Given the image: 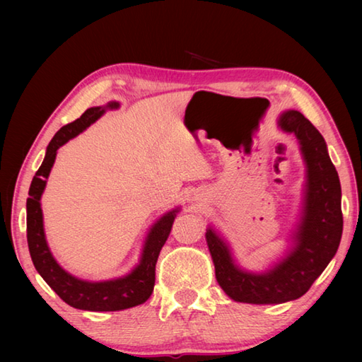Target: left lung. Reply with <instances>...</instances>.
Here are the masks:
<instances>
[{"label": "left lung", "instance_id": "1", "mask_svg": "<svg viewBox=\"0 0 362 362\" xmlns=\"http://www.w3.org/2000/svg\"><path fill=\"white\" fill-rule=\"evenodd\" d=\"M279 124L286 132L296 134L308 166L303 221L294 250L274 271L261 275L240 271L230 258L227 245L213 230H206L216 280L236 302L283 303L302 297L324 272L341 243V183L324 136L297 110L284 112Z\"/></svg>", "mask_w": 362, "mask_h": 362}]
</instances>
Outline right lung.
<instances>
[{"label":"right lung","instance_id":"add662e5","mask_svg":"<svg viewBox=\"0 0 362 362\" xmlns=\"http://www.w3.org/2000/svg\"><path fill=\"white\" fill-rule=\"evenodd\" d=\"M110 109H117L118 103L109 104ZM104 110L101 107H91L82 117L70 124L64 126L54 135L51 143L46 149V156L42 166L35 173L33 183L29 188V197L26 201V232H28V245L29 253L37 272L43 276V280L49 284L54 292L73 308L87 310V311H119L127 310L132 306L141 305L148 300L156 284V264L169 233H171L173 222L175 218V211H169L165 214L156 226L152 227L151 233L146 241L143 257L140 264L135 267L132 274L124 279L90 283L78 280L66 274L60 267L56 259L52 258L45 240L43 232V218L40 209V197L46 185L51 168L56 160V152L60 146L79 135L86 130L91 122H95Z\"/></svg>","mask_w":362,"mask_h":362}]
</instances>
